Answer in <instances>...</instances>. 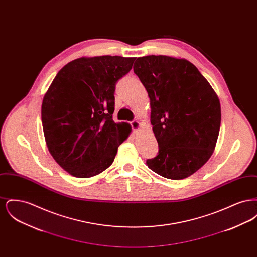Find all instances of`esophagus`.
Listing matches in <instances>:
<instances>
[{
    "instance_id": "1",
    "label": "esophagus",
    "mask_w": 257,
    "mask_h": 257,
    "mask_svg": "<svg viewBox=\"0 0 257 257\" xmlns=\"http://www.w3.org/2000/svg\"><path fill=\"white\" fill-rule=\"evenodd\" d=\"M131 126H132V129L134 131H138L141 128V123H140V121H138V120H133L131 122Z\"/></svg>"
}]
</instances>
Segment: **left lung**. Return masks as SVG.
Segmentation results:
<instances>
[{
    "mask_svg": "<svg viewBox=\"0 0 257 257\" xmlns=\"http://www.w3.org/2000/svg\"><path fill=\"white\" fill-rule=\"evenodd\" d=\"M134 72L150 99V122L158 155L147 160L151 171L180 180L212 156L220 132V100L196 66L169 56L138 58Z\"/></svg>",
    "mask_w": 257,
    "mask_h": 257,
    "instance_id": "obj_1",
    "label": "left lung"
}]
</instances>
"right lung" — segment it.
I'll list each match as a JSON object with an SVG mask.
<instances>
[{
	"instance_id": "obj_1",
	"label": "right lung",
	"mask_w": 257,
	"mask_h": 257,
	"mask_svg": "<svg viewBox=\"0 0 257 257\" xmlns=\"http://www.w3.org/2000/svg\"><path fill=\"white\" fill-rule=\"evenodd\" d=\"M136 58L100 56L68 62L45 93L41 120L46 145L61 168L79 178L107 170L131 133L112 120L116 82Z\"/></svg>"
}]
</instances>
